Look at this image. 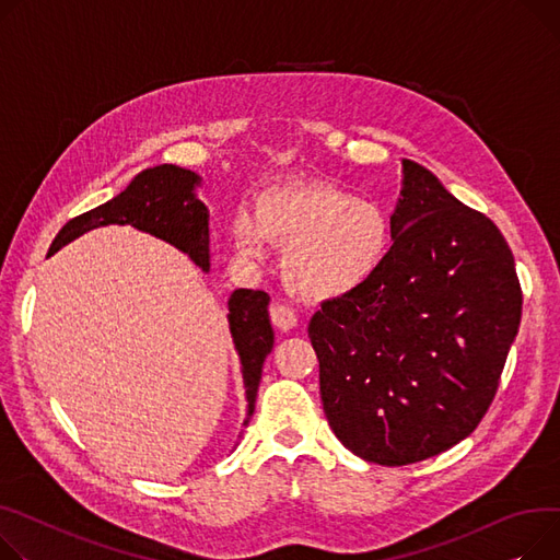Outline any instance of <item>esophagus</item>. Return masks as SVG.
Listing matches in <instances>:
<instances>
[{"label": "esophagus", "instance_id": "obj_1", "mask_svg": "<svg viewBox=\"0 0 560 560\" xmlns=\"http://www.w3.org/2000/svg\"><path fill=\"white\" fill-rule=\"evenodd\" d=\"M270 319L279 330H290L296 326V313L288 304H281V302H275L270 306Z\"/></svg>", "mask_w": 560, "mask_h": 560}]
</instances>
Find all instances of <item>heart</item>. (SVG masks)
Masks as SVG:
<instances>
[{
	"mask_svg": "<svg viewBox=\"0 0 560 560\" xmlns=\"http://www.w3.org/2000/svg\"><path fill=\"white\" fill-rule=\"evenodd\" d=\"M234 241L245 256H258L266 241L285 247L288 285L306 300L324 302L376 277L389 254L392 228L378 205L332 182L308 179L260 194L252 215H236Z\"/></svg>",
	"mask_w": 560,
	"mask_h": 560,
	"instance_id": "1",
	"label": "heart"
}]
</instances>
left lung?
Masks as SVG:
<instances>
[{"instance_id": "left-lung-1", "label": "left lung", "mask_w": 560, "mask_h": 560, "mask_svg": "<svg viewBox=\"0 0 560 560\" xmlns=\"http://www.w3.org/2000/svg\"><path fill=\"white\" fill-rule=\"evenodd\" d=\"M394 245L360 290L308 324L330 430L405 466L466 439L491 407L523 315L513 254L483 213L402 160Z\"/></svg>"}]
</instances>
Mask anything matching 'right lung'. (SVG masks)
I'll return each instance as SVG.
<instances>
[{"instance_id": "add662e5", "label": "right lung", "mask_w": 560, "mask_h": 560, "mask_svg": "<svg viewBox=\"0 0 560 560\" xmlns=\"http://www.w3.org/2000/svg\"><path fill=\"white\" fill-rule=\"evenodd\" d=\"M200 175L173 164H160L141 171L128 189L105 205L65 222L49 252H58L69 241L103 225H132L153 234L179 252L189 254L196 266L209 270V209L194 194ZM270 294L264 290L238 288L230 296V330L241 355L247 394L249 423L256 405V392L266 355L272 351L275 332L268 315Z\"/></svg>"}]
</instances>
